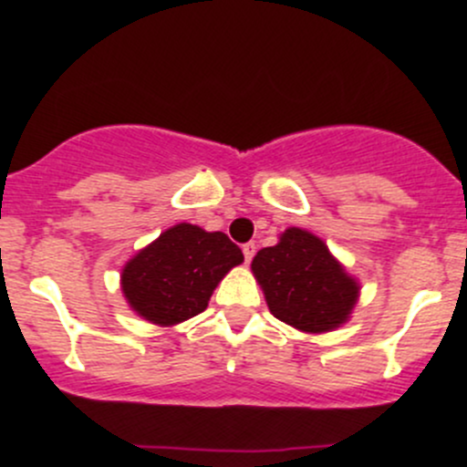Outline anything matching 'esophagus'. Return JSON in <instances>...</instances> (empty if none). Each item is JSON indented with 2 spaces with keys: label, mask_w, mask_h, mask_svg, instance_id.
I'll return each mask as SVG.
<instances>
[{
  "label": "esophagus",
  "mask_w": 467,
  "mask_h": 467,
  "mask_svg": "<svg viewBox=\"0 0 467 467\" xmlns=\"http://www.w3.org/2000/svg\"><path fill=\"white\" fill-rule=\"evenodd\" d=\"M255 242H248V244H244L242 246V251H244V260L246 262H251L253 257H255Z\"/></svg>",
  "instance_id": "34e87169"
}]
</instances>
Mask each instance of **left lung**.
<instances>
[{
	"instance_id": "1",
	"label": "left lung",
	"mask_w": 467,
	"mask_h": 467,
	"mask_svg": "<svg viewBox=\"0 0 467 467\" xmlns=\"http://www.w3.org/2000/svg\"><path fill=\"white\" fill-rule=\"evenodd\" d=\"M271 314L303 332H327L348 318L359 286L312 233L289 228L253 260Z\"/></svg>"
}]
</instances>
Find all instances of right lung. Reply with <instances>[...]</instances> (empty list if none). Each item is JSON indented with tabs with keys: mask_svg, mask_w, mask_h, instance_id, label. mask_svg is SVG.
<instances>
[{
	"mask_svg": "<svg viewBox=\"0 0 467 467\" xmlns=\"http://www.w3.org/2000/svg\"><path fill=\"white\" fill-rule=\"evenodd\" d=\"M242 262L228 234L178 223L126 264L121 289L146 321L173 325L203 312L221 277Z\"/></svg>",
	"mask_w": 467,
	"mask_h": 467,
	"instance_id": "add662e5",
	"label": "right lung"
}]
</instances>
